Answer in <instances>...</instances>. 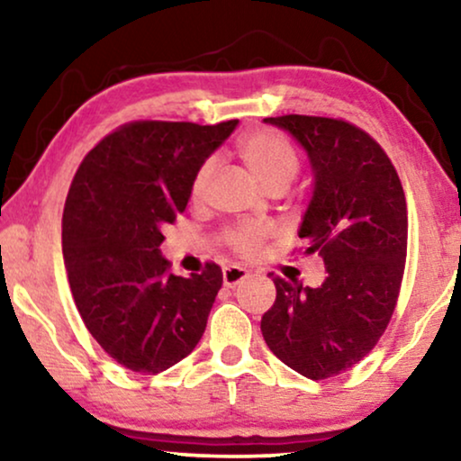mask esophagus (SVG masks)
Here are the masks:
<instances>
[{
  "label": "esophagus",
  "mask_w": 461,
  "mask_h": 461,
  "mask_svg": "<svg viewBox=\"0 0 461 461\" xmlns=\"http://www.w3.org/2000/svg\"><path fill=\"white\" fill-rule=\"evenodd\" d=\"M248 276H249V273L241 267H226L222 270V281H224L226 287H235L241 281L248 279Z\"/></svg>",
  "instance_id": "obj_1"
}]
</instances>
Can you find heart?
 I'll list each match as a JSON object with an SVG mask.
<instances>
[{
  "mask_svg": "<svg viewBox=\"0 0 461 461\" xmlns=\"http://www.w3.org/2000/svg\"><path fill=\"white\" fill-rule=\"evenodd\" d=\"M239 155L249 167V172L256 176L264 188L273 191L276 186H289L298 174L300 161L295 149L285 138L276 131L260 130L254 134L245 136L239 142ZM213 159H207L199 166L191 182L193 199L203 197L213 174ZM270 235L268 226L262 222H239L229 226L222 232V241L229 249L239 256H256L260 251L262 243Z\"/></svg>",
  "mask_w": 461,
  "mask_h": 461,
  "instance_id": "b5f03b06",
  "label": "heart"
}]
</instances>
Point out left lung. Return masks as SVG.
<instances>
[{
	"label": "left lung",
	"instance_id": "obj_1",
	"mask_svg": "<svg viewBox=\"0 0 461 461\" xmlns=\"http://www.w3.org/2000/svg\"><path fill=\"white\" fill-rule=\"evenodd\" d=\"M311 159L314 191L298 235L323 258L321 287L275 276L276 300L260 330L287 367L311 380L348 371L393 319L407 258V201L384 149L344 119L283 115Z\"/></svg>",
	"mask_w": 461,
	"mask_h": 461
}]
</instances>
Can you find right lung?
I'll return each instance as SVG.
<instances>
[{"instance_id":"add662e5","label":"right lung","mask_w":461,"mask_h":461,"mask_svg":"<svg viewBox=\"0 0 461 461\" xmlns=\"http://www.w3.org/2000/svg\"><path fill=\"white\" fill-rule=\"evenodd\" d=\"M130 122L104 136L75 174L62 212V256L87 331L119 365L159 374L193 352L222 270L169 273L163 226L186 210L201 163L237 128Z\"/></svg>"}]
</instances>
